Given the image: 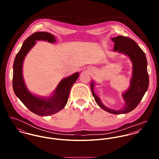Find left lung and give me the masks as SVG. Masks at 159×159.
Masks as SVG:
<instances>
[{
  "label": "left lung",
  "instance_id": "left-lung-1",
  "mask_svg": "<svg viewBox=\"0 0 159 159\" xmlns=\"http://www.w3.org/2000/svg\"><path fill=\"white\" fill-rule=\"evenodd\" d=\"M111 40L114 43V51L127 56L133 65L130 87L127 91L122 93L125 104L123 108L118 110L105 107L93 92L95 84L93 81L91 84V91L96 103L102 110L114 114L127 113L134 110L138 105L148 90L149 81L147 70V59L143 51L134 40L122 35L112 38Z\"/></svg>",
  "mask_w": 159,
  "mask_h": 159
}]
</instances>
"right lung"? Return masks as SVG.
<instances>
[{
	"instance_id": "1",
	"label": "right lung",
	"mask_w": 159,
	"mask_h": 159,
	"mask_svg": "<svg viewBox=\"0 0 159 159\" xmlns=\"http://www.w3.org/2000/svg\"><path fill=\"white\" fill-rule=\"evenodd\" d=\"M56 40L54 36L48 32L34 33L24 42L13 64V88L15 95L30 111L41 116L56 113L65 107L68 101L71 88L80 75L78 72L75 73L69 77L62 79L53 94L49 97H39L28 91L23 77V61L25 56L35 45L36 41L43 40L54 43Z\"/></svg>"
}]
</instances>
